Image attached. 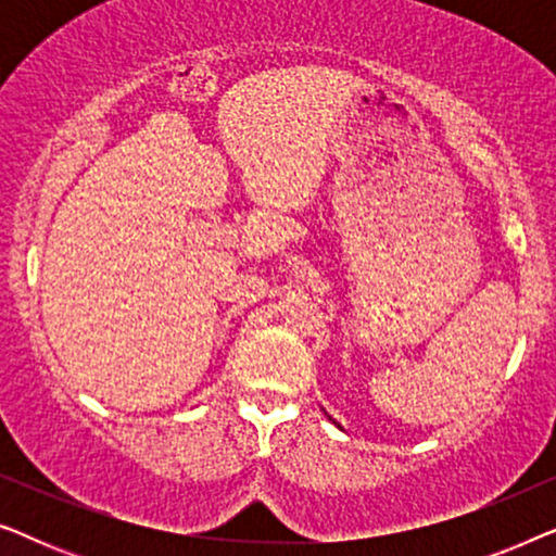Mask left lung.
I'll return each instance as SVG.
<instances>
[{
  "mask_svg": "<svg viewBox=\"0 0 556 556\" xmlns=\"http://www.w3.org/2000/svg\"><path fill=\"white\" fill-rule=\"evenodd\" d=\"M329 420H331V417H329ZM333 425H337V428H341V425H339V422H333Z\"/></svg>",
  "mask_w": 556,
  "mask_h": 556,
  "instance_id": "left-lung-1",
  "label": "left lung"
}]
</instances>
